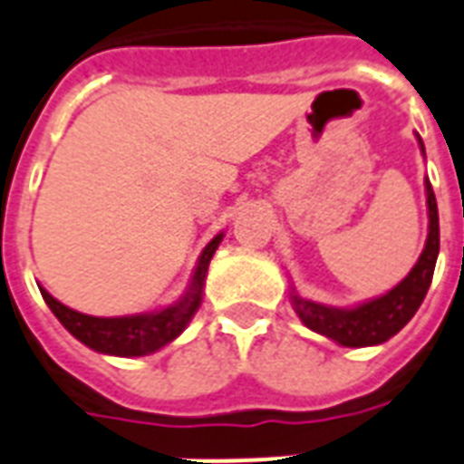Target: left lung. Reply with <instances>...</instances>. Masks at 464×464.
Instances as JSON below:
<instances>
[{
	"mask_svg": "<svg viewBox=\"0 0 464 464\" xmlns=\"http://www.w3.org/2000/svg\"><path fill=\"white\" fill-rule=\"evenodd\" d=\"M420 141V139H418ZM423 149V141H420ZM428 195V239L426 249L418 256L416 266L403 278L401 284L392 288L389 294L379 295L357 308H333L323 303L305 301L301 295H291L294 311L303 320V325L311 327L313 333L335 340L343 347H369L382 344L393 337L416 315L418 305L426 298L430 281H433L435 259L440 249V227H438V205L430 183L426 180Z\"/></svg>",
	"mask_w": 464,
	"mask_h": 464,
	"instance_id": "obj_1",
	"label": "left lung"
}]
</instances>
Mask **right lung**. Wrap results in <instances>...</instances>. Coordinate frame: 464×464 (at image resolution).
<instances>
[{
	"label": "right lung",
	"instance_id": "right-lung-1",
	"mask_svg": "<svg viewBox=\"0 0 464 464\" xmlns=\"http://www.w3.org/2000/svg\"><path fill=\"white\" fill-rule=\"evenodd\" d=\"M219 242H222V235L215 237L210 245L203 249L186 295L179 303H173V305L159 313L127 315V318H95V315H85V313H78L68 308V305H63L44 288H41V295L48 303V308L53 311L55 318L61 320V325L72 337H78L82 344L92 347L95 352H102V354L141 357V354H149V352L161 350L163 344L176 340L186 330V325L198 311V305L203 301L205 274H208L212 254H215Z\"/></svg>",
	"mask_w": 464,
	"mask_h": 464
}]
</instances>
